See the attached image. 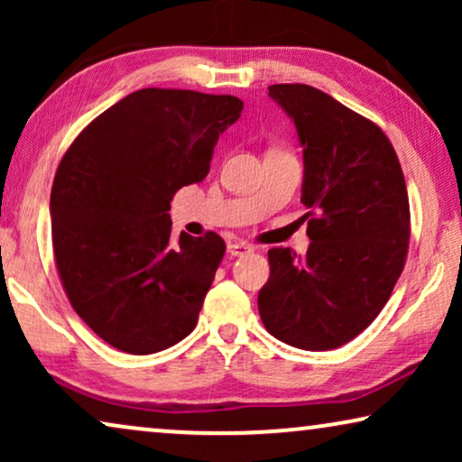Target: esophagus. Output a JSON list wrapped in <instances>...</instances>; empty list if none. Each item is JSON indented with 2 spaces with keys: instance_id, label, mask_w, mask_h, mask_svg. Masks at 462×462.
<instances>
[{
  "instance_id": "1",
  "label": "esophagus",
  "mask_w": 462,
  "mask_h": 462,
  "mask_svg": "<svg viewBox=\"0 0 462 462\" xmlns=\"http://www.w3.org/2000/svg\"><path fill=\"white\" fill-rule=\"evenodd\" d=\"M226 250H229L231 256H244V254H250V252H254V245L245 242H231Z\"/></svg>"
}]
</instances>
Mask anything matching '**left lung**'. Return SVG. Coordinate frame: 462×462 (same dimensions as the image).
Wrapping results in <instances>:
<instances>
[{
	"instance_id": "1",
	"label": "left lung",
	"mask_w": 462,
	"mask_h": 462,
	"mask_svg": "<svg viewBox=\"0 0 462 462\" xmlns=\"http://www.w3.org/2000/svg\"><path fill=\"white\" fill-rule=\"evenodd\" d=\"M269 97L299 132L311 244L305 256L269 250L258 313L282 343L337 349L376 319L400 280L410 239L406 180L387 134L330 94L275 84Z\"/></svg>"
}]
</instances>
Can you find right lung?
<instances>
[{"label":"right lung","mask_w":462,"mask_h":462,"mask_svg":"<svg viewBox=\"0 0 462 462\" xmlns=\"http://www.w3.org/2000/svg\"><path fill=\"white\" fill-rule=\"evenodd\" d=\"M229 94L144 88L92 119L62 155L50 214L62 288L105 343L132 356L193 332L226 245L172 236L170 201L210 172L242 116Z\"/></svg>","instance_id":"obj_1"}]
</instances>
